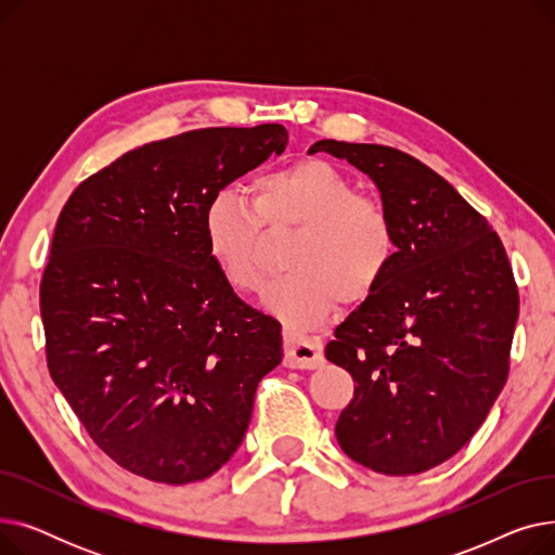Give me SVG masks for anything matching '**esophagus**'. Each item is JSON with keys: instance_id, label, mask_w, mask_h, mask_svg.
I'll return each mask as SVG.
<instances>
[{"instance_id": "obj_1", "label": "esophagus", "mask_w": 555, "mask_h": 555, "mask_svg": "<svg viewBox=\"0 0 555 555\" xmlns=\"http://www.w3.org/2000/svg\"><path fill=\"white\" fill-rule=\"evenodd\" d=\"M285 366L289 369H317L324 362V346L319 337L285 335Z\"/></svg>"}]
</instances>
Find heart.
Segmentation results:
<instances>
[{
    "mask_svg": "<svg viewBox=\"0 0 555 555\" xmlns=\"http://www.w3.org/2000/svg\"><path fill=\"white\" fill-rule=\"evenodd\" d=\"M299 229L285 268L262 304L289 333L319 326L337 301H366L391 270L398 238L383 202L360 195L344 170L308 159L262 172L251 199L233 186L218 191L204 211V243L222 279L254 293L266 276V231Z\"/></svg>",
    "mask_w": 555,
    "mask_h": 555,
    "instance_id": "heart-1",
    "label": "heart"
}]
</instances>
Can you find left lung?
I'll use <instances>...</instances> for the list:
<instances>
[{
    "mask_svg": "<svg viewBox=\"0 0 555 555\" xmlns=\"http://www.w3.org/2000/svg\"><path fill=\"white\" fill-rule=\"evenodd\" d=\"M380 189L398 251L335 331L326 360L353 375L335 434L373 473L418 475L454 456L506 385L519 295L488 220L439 172L377 143L322 139Z\"/></svg>",
    "mask_w": 555,
    "mask_h": 555,
    "instance_id": "1",
    "label": "left lung"
}]
</instances>
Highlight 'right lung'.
I'll use <instances>...</instances> for the list:
<instances>
[{"label":"right lung","mask_w":555,"mask_h":555,"mask_svg":"<svg viewBox=\"0 0 555 555\" xmlns=\"http://www.w3.org/2000/svg\"><path fill=\"white\" fill-rule=\"evenodd\" d=\"M285 143L279 124L145 143L80 182L57 216L40 281L47 366L92 441L139 477L218 473L281 364V324L222 279L204 211Z\"/></svg>","instance_id":"1"}]
</instances>
